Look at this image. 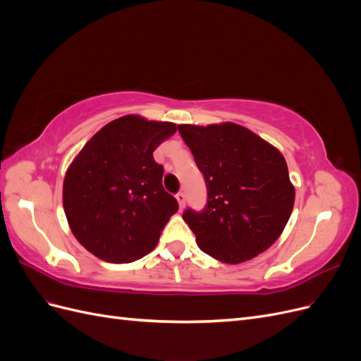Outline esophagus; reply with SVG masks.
<instances>
[{
  "label": "esophagus",
  "instance_id": "1",
  "mask_svg": "<svg viewBox=\"0 0 361 361\" xmlns=\"http://www.w3.org/2000/svg\"><path fill=\"white\" fill-rule=\"evenodd\" d=\"M176 200H178V203H179V206H180V209H182V207L185 206V192H183V191H179V192L176 194Z\"/></svg>",
  "mask_w": 361,
  "mask_h": 361
}]
</instances>
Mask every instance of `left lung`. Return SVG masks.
I'll list each match as a JSON object with an SVG mask.
<instances>
[{"label": "left lung", "mask_w": 361, "mask_h": 361, "mask_svg": "<svg viewBox=\"0 0 361 361\" xmlns=\"http://www.w3.org/2000/svg\"><path fill=\"white\" fill-rule=\"evenodd\" d=\"M178 129L206 183L203 209L182 214L200 250L224 264L264 253L292 214L295 190L285 158L235 123Z\"/></svg>", "instance_id": "left-lung-1"}]
</instances>
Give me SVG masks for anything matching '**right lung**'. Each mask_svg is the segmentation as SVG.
Here are the masks:
<instances>
[{
    "mask_svg": "<svg viewBox=\"0 0 361 361\" xmlns=\"http://www.w3.org/2000/svg\"><path fill=\"white\" fill-rule=\"evenodd\" d=\"M176 125L125 116L105 125L71 164L63 206L71 231L96 257L111 264L141 259L157 245L179 209L162 187L154 150Z\"/></svg>",
    "mask_w": 361,
    "mask_h": 361,
    "instance_id": "1",
    "label": "right lung"
}]
</instances>
